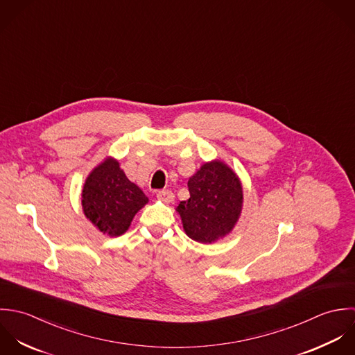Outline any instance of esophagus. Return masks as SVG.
Wrapping results in <instances>:
<instances>
[{
	"mask_svg": "<svg viewBox=\"0 0 355 355\" xmlns=\"http://www.w3.org/2000/svg\"><path fill=\"white\" fill-rule=\"evenodd\" d=\"M156 198L164 203H171L174 200V193L168 189H162L156 193Z\"/></svg>",
	"mask_w": 355,
	"mask_h": 355,
	"instance_id": "1",
	"label": "esophagus"
}]
</instances>
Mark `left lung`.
<instances>
[{
	"label": "left lung",
	"instance_id": "left-lung-1",
	"mask_svg": "<svg viewBox=\"0 0 355 355\" xmlns=\"http://www.w3.org/2000/svg\"><path fill=\"white\" fill-rule=\"evenodd\" d=\"M188 200L178 205L185 233L195 241L214 243L232 232L243 207V188L223 162L205 163L188 181Z\"/></svg>",
	"mask_w": 355,
	"mask_h": 355
}]
</instances>
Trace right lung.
Masks as SVG:
<instances>
[{
  "label": "right lung",
  "instance_id": "right-lung-1",
  "mask_svg": "<svg viewBox=\"0 0 355 355\" xmlns=\"http://www.w3.org/2000/svg\"><path fill=\"white\" fill-rule=\"evenodd\" d=\"M148 203L141 189L129 181L118 160L107 157L87 175L82 191L86 218L104 234H123L135 215Z\"/></svg>",
  "mask_w": 355,
  "mask_h": 355
}]
</instances>
